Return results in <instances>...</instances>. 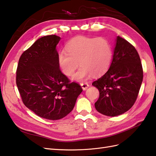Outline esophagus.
I'll use <instances>...</instances> for the list:
<instances>
[{
    "label": "esophagus",
    "mask_w": 156,
    "mask_h": 156,
    "mask_svg": "<svg viewBox=\"0 0 156 156\" xmlns=\"http://www.w3.org/2000/svg\"><path fill=\"white\" fill-rule=\"evenodd\" d=\"M81 87H82L83 89L86 90L89 87V85L87 83H81Z\"/></svg>",
    "instance_id": "1"
}]
</instances>
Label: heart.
<instances>
[{
	"label": "heart",
	"mask_w": 156,
	"mask_h": 156,
	"mask_svg": "<svg viewBox=\"0 0 156 156\" xmlns=\"http://www.w3.org/2000/svg\"><path fill=\"white\" fill-rule=\"evenodd\" d=\"M66 49L59 52L57 61L61 71L71 76L72 80L83 81L93 74L101 75L108 70L113 58V49L109 41L103 37L83 36L75 37L67 44Z\"/></svg>",
	"instance_id": "b5f03b06"
}]
</instances>
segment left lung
Listing matches in <instances>:
<instances>
[{"label":"left lung","mask_w":156,"mask_h":156,"mask_svg":"<svg viewBox=\"0 0 156 156\" xmlns=\"http://www.w3.org/2000/svg\"><path fill=\"white\" fill-rule=\"evenodd\" d=\"M142 81V65L137 51L117 36L108 71L92 83L99 91L96 110L111 117L126 112L136 102Z\"/></svg>","instance_id":"1"}]
</instances>
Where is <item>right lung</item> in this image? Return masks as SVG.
<instances>
[{
  "label": "right lung",
  "instance_id": "right-lung-1",
  "mask_svg": "<svg viewBox=\"0 0 156 156\" xmlns=\"http://www.w3.org/2000/svg\"><path fill=\"white\" fill-rule=\"evenodd\" d=\"M60 40L55 34L38 39L21 55L16 70V85L24 104L50 120L68 115L83 91L60 71L56 48Z\"/></svg>",
  "mask_w": 156,
  "mask_h": 156
}]
</instances>
